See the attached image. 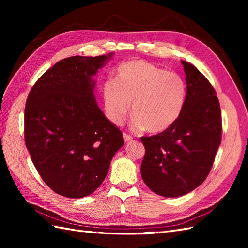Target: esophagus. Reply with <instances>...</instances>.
I'll use <instances>...</instances> for the list:
<instances>
[{
	"label": "esophagus",
	"mask_w": 248,
	"mask_h": 248,
	"mask_svg": "<svg viewBox=\"0 0 248 248\" xmlns=\"http://www.w3.org/2000/svg\"><path fill=\"white\" fill-rule=\"evenodd\" d=\"M123 136H124V141H130L131 140H132L133 138H132V136H131V135H129L128 133H124L123 134Z\"/></svg>",
	"instance_id": "1"
}]
</instances>
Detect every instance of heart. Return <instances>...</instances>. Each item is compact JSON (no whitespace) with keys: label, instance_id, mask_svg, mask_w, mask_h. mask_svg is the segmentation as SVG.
Masks as SVG:
<instances>
[{"label":"heart","instance_id":"1","mask_svg":"<svg viewBox=\"0 0 248 248\" xmlns=\"http://www.w3.org/2000/svg\"><path fill=\"white\" fill-rule=\"evenodd\" d=\"M102 97L105 114L112 123H123L133 102V129L147 128L151 133H160L180 116L186 85L177 72L135 60L118 67L116 82L108 80L103 84Z\"/></svg>","mask_w":248,"mask_h":248}]
</instances>
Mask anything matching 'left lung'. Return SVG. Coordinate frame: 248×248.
Returning a JSON list of instances; mask_svg holds the SVG:
<instances>
[{
  "mask_svg": "<svg viewBox=\"0 0 248 248\" xmlns=\"http://www.w3.org/2000/svg\"><path fill=\"white\" fill-rule=\"evenodd\" d=\"M186 81L182 112L171 127L140 138L145 146L141 178L152 192L178 197L202 184L211 170L222 140L217 92L196 67L181 61Z\"/></svg>",
  "mask_w": 248,
  "mask_h": 248,
  "instance_id": "8db88e82",
  "label": "left lung"
}]
</instances>
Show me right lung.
<instances>
[{
    "label": "right lung",
    "instance_id": "add662e5",
    "mask_svg": "<svg viewBox=\"0 0 248 248\" xmlns=\"http://www.w3.org/2000/svg\"><path fill=\"white\" fill-rule=\"evenodd\" d=\"M107 56H71L31 87L24 110V140L37 171L52 191L69 198L100 186L124 145L123 133L99 108L93 77Z\"/></svg>",
    "mask_w": 248,
    "mask_h": 248
}]
</instances>
